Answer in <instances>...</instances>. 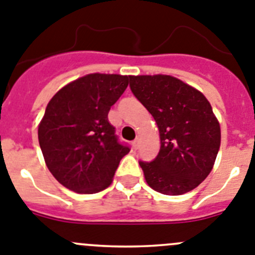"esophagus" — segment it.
<instances>
[{"mask_svg": "<svg viewBox=\"0 0 255 255\" xmlns=\"http://www.w3.org/2000/svg\"><path fill=\"white\" fill-rule=\"evenodd\" d=\"M139 144H140V137H136V139L132 141V149H134V150H136V149L139 148Z\"/></svg>", "mask_w": 255, "mask_h": 255, "instance_id": "34e87169", "label": "esophagus"}]
</instances>
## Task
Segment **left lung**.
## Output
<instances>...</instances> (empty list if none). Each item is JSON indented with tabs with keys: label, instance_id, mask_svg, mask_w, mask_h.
<instances>
[{
	"label": "left lung",
	"instance_id": "1",
	"mask_svg": "<svg viewBox=\"0 0 255 255\" xmlns=\"http://www.w3.org/2000/svg\"><path fill=\"white\" fill-rule=\"evenodd\" d=\"M134 96L151 114L160 149L139 164L149 186L163 195L190 192L211 172L221 131L212 107L200 91L172 76H130Z\"/></svg>",
	"mask_w": 255,
	"mask_h": 255
}]
</instances>
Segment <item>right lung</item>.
Returning <instances> with one entry per match:
<instances>
[{
	"label": "right lung",
	"mask_w": 255,
	"mask_h": 255,
	"mask_svg": "<svg viewBox=\"0 0 255 255\" xmlns=\"http://www.w3.org/2000/svg\"><path fill=\"white\" fill-rule=\"evenodd\" d=\"M129 85V77L93 73L58 91L46 106L37 136L46 167L77 193H96L111 184L123 156L109 111Z\"/></svg>",
	"instance_id": "add662e5"
}]
</instances>
